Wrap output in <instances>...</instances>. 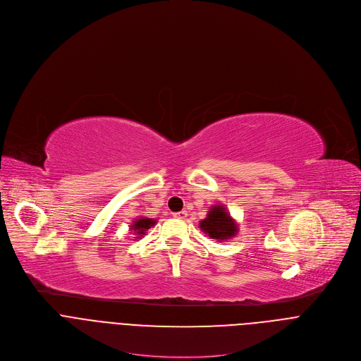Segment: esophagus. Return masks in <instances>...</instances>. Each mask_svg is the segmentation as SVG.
Listing matches in <instances>:
<instances>
[{"label": "esophagus", "instance_id": "34e87169", "mask_svg": "<svg viewBox=\"0 0 361 361\" xmlns=\"http://www.w3.org/2000/svg\"><path fill=\"white\" fill-rule=\"evenodd\" d=\"M173 216L177 217V219H185L187 217V212H178V213H174Z\"/></svg>", "mask_w": 361, "mask_h": 361}]
</instances>
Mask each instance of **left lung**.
<instances>
[{
	"mask_svg": "<svg viewBox=\"0 0 361 361\" xmlns=\"http://www.w3.org/2000/svg\"><path fill=\"white\" fill-rule=\"evenodd\" d=\"M200 227L204 233H207L210 238L214 240H228L238 230L234 220L226 212L223 205H216L210 212L207 219L200 223Z\"/></svg>",
	"mask_w": 361,
	"mask_h": 361,
	"instance_id": "1",
	"label": "left lung"
}]
</instances>
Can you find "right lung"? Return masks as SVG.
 Segmentation results:
<instances>
[{"instance_id":"obj_1","label":"right lung","mask_w":361,"mask_h":361,"mask_svg":"<svg viewBox=\"0 0 361 361\" xmlns=\"http://www.w3.org/2000/svg\"><path fill=\"white\" fill-rule=\"evenodd\" d=\"M156 224V221H152L151 219H140V220H135L134 221V226L133 227V231L137 234V235H142L151 226ZM137 238V237H135Z\"/></svg>"}]
</instances>
